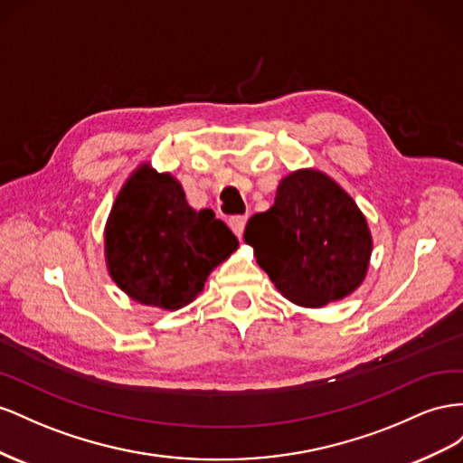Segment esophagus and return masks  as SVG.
Masks as SVG:
<instances>
[{"label": "esophagus", "mask_w": 463, "mask_h": 463, "mask_svg": "<svg viewBox=\"0 0 463 463\" xmlns=\"http://www.w3.org/2000/svg\"><path fill=\"white\" fill-rule=\"evenodd\" d=\"M246 221H248V217L246 215H236V217H232L231 221H229V227H231V231L239 236L244 234V229H246Z\"/></svg>", "instance_id": "1"}]
</instances>
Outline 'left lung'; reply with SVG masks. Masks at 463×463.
Listing matches in <instances>:
<instances>
[{
	"label": "left lung",
	"mask_w": 463,
	"mask_h": 463,
	"mask_svg": "<svg viewBox=\"0 0 463 463\" xmlns=\"http://www.w3.org/2000/svg\"><path fill=\"white\" fill-rule=\"evenodd\" d=\"M244 241L279 293L305 308L349 297L364 281L373 234L353 197L327 175L300 168L275 203L248 221Z\"/></svg>",
	"instance_id": "left-lung-1"
}]
</instances>
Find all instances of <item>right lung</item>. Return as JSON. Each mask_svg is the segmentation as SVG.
Here are the masks:
<instances>
[{
	"label": "right lung",
	"instance_id": "add662e5",
	"mask_svg": "<svg viewBox=\"0 0 463 463\" xmlns=\"http://www.w3.org/2000/svg\"><path fill=\"white\" fill-rule=\"evenodd\" d=\"M236 246L213 211L190 207L180 182L149 163L126 180L104 229L112 281L131 300L163 310L190 305Z\"/></svg>",
	"mask_w": 463,
	"mask_h": 463
}]
</instances>
